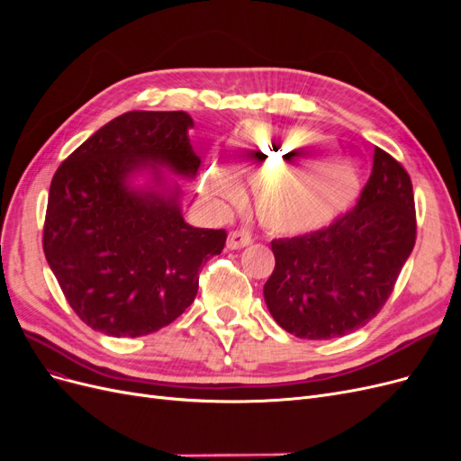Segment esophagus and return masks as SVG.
I'll return each instance as SVG.
<instances>
[{"mask_svg": "<svg viewBox=\"0 0 461 461\" xmlns=\"http://www.w3.org/2000/svg\"><path fill=\"white\" fill-rule=\"evenodd\" d=\"M249 244H252V236H249L244 230H232L229 234V239H227V248L229 249H242Z\"/></svg>", "mask_w": 461, "mask_h": 461, "instance_id": "34e87169", "label": "esophagus"}]
</instances>
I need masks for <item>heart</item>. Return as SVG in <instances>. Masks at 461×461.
<instances>
[{
    "label": "heart",
    "instance_id": "obj_1",
    "mask_svg": "<svg viewBox=\"0 0 461 461\" xmlns=\"http://www.w3.org/2000/svg\"><path fill=\"white\" fill-rule=\"evenodd\" d=\"M327 144L308 129L276 131L248 122L239 131L230 169L256 188V212L265 229L283 236H302L342 219L361 194V180L342 165L323 169L308 161ZM305 160V164H300ZM203 190L222 202L240 198V185L227 169L209 165Z\"/></svg>",
    "mask_w": 461,
    "mask_h": 461
}]
</instances>
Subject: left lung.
I'll return each instance as SVG.
<instances>
[{"mask_svg":"<svg viewBox=\"0 0 461 461\" xmlns=\"http://www.w3.org/2000/svg\"><path fill=\"white\" fill-rule=\"evenodd\" d=\"M415 244L413 188L406 169L375 148L357 205L330 227L273 240L265 303L286 332L327 340L381 312Z\"/></svg>","mask_w":461,"mask_h":461,"instance_id":"8db88e82","label":"left lung"}]
</instances>
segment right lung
I'll use <instances>...</instances> for the list:
<instances>
[{"instance_id": "obj_1", "label": "right lung", "mask_w": 461, "mask_h": 461, "mask_svg": "<svg viewBox=\"0 0 461 461\" xmlns=\"http://www.w3.org/2000/svg\"><path fill=\"white\" fill-rule=\"evenodd\" d=\"M190 129L185 111H129L53 175L44 254L68 305L107 337L173 323L196 298L202 265L225 248V230L185 221L183 190L168 175L196 178Z\"/></svg>"}]
</instances>
